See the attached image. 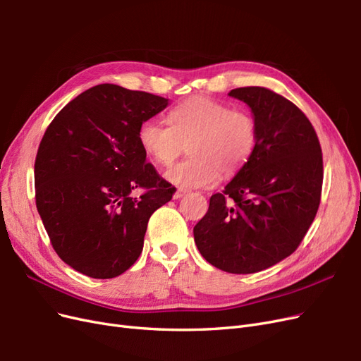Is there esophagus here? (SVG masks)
Returning a JSON list of instances; mask_svg holds the SVG:
<instances>
[{"label":"esophagus","mask_w":361,"mask_h":361,"mask_svg":"<svg viewBox=\"0 0 361 361\" xmlns=\"http://www.w3.org/2000/svg\"><path fill=\"white\" fill-rule=\"evenodd\" d=\"M185 194H187V190H183V188H178V190H176V192L173 194V199H182Z\"/></svg>","instance_id":"1"}]
</instances>
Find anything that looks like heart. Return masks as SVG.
I'll return each mask as SVG.
<instances>
[{
    "label": "heart",
    "instance_id": "heart-1",
    "mask_svg": "<svg viewBox=\"0 0 361 361\" xmlns=\"http://www.w3.org/2000/svg\"><path fill=\"white\" fill-rule=\"evenodd\" d=\"M169 125L147 118L138 128V143L159 166L169 167L188 145L190 157L166 178L180 188H209L220 174L233 176L253 157L257 126L247 111L211 99L191 97L171 108Z\"/></svg>",
    "mask_w": 361,
    "mask_h": 361
}]
</instances>
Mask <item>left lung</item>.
I'll use <instances>...</instances> for the list:
<instances>
[{"mask_svg":"<svg viewBox=\"0 0 361 361\" xmlns=\"http://www.w3.org/2000/svg\"><path fill=\"white\" fill-rule=\"evenodd\" d=\"M228 96L245 102L257 126L253 157L214 194L194 227L200 255L218 269L253 274L290 256L314 220L322 190V150L297 105L265 87Z\"/></svg>","mask_w":361,"mask_h":361,"instance_id":"left-lung-1","label":"left lung"}]
</instances>
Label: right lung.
Returning a JSON list of instances; mask_svg holds the SVG:
<instances>
[{
  "label": "right lung",
  "mask_w": 361,
  "mask_h": 361,
  "mask_svg": "<svg viewBox=\"0 0 361 361\" xmlns=\"http://www.w3.org/2000/svg\"><path fill=\"white\" fill-rule=\"evenodd\" d=\"M169 99L116 84L76 96L52 120L35 164L36 206L63 262L92 279L135 264L150 215L171 200L138 143V128ZM145 192L134 198L132 191Z\"/></svg>",
  "instance_id": "1"
}]
</instances>
